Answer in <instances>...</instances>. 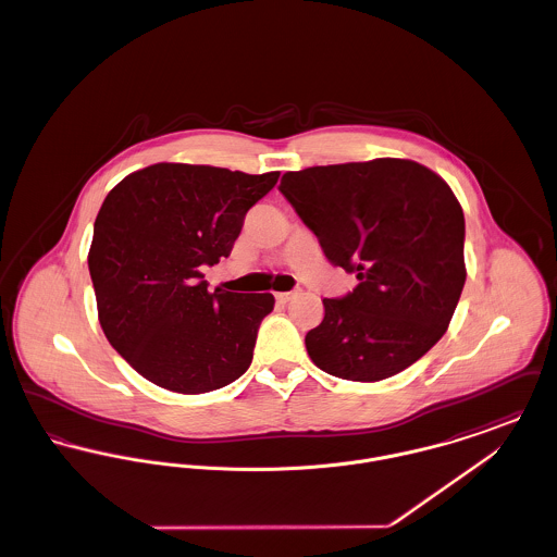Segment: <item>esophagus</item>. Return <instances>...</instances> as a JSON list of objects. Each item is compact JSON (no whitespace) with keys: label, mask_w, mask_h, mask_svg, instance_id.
<instances>
[{"label":"esophagus","mask_w":557,"mask_h":557,"mask_svg":"<svg viewBox=\"0 0 557 557\" xmlns=\"http://www.w3.org/2000/svg\"><path fill=\"white\" fill-rule=\"evenodd\" d=\"M298 294H300V290L280 292V294H275V298H277L280 302H288V300H292V298L298 296Z\"/></svg>","instance_id":"obj_1"}]
</instances>
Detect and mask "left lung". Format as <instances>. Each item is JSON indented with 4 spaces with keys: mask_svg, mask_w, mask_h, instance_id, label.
Listing matches in <instances>:
<instances>
[{
    "mask_svg": "<svg viewBox=\"0 0 557 557\" xmlns=\"http://www.w3.org/2000/svg\"><path fill=\"white\" fill-rule=\"evenodd\" d=\"M280 191L327 261L359 280L323 298V321L305 336L319 370L377 382L424 357L466 284V221L450 187L413 160L375 159L290 171Z\"/></svg>",
    "mask_w": 557,
    "mask_h": 557,
    "instance_id": "left-lung-1",
    "label": "left lung"
}]
</instances>
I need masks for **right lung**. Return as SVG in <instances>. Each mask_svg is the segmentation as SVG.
<instances>
[{"label": "right lung", "mask_w": 557, "mask_h": 557, "mask_svg": "<svg viewBox=\"0 0 557 557\" xmlns=\"http://www.w3.org/2000/svg\"><path fill=\"white\" fill-rule=\"evenodd\" d=\"M280 173L159 162L110 189L94 223L89 275L112 348L160 388L200 395L250 368L273 294L214 288L244 216Z\"/></svg>", "instance_id": "obj_1"}]
</instances>
